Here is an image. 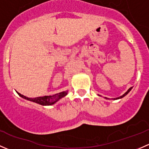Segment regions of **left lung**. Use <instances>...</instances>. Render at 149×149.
I'll use <instances>...</instances> for the list:
<instances>
[{"instance_id":"8db88e82","label":"left lung","mask_w":149,"mask_h":149,"mask_svg":"<svg viewBox=\"0 0 149 149\" xmlns=\"http://www.w3.org/2000/svg\"><path fill=\"white\" fill-rule=\"evenodd\" d=\"M132 88H133V87H130V88H129V89H128V90H127V91H126V92H125V94H123V95H122V96H120V97H117V98H113V99H111V100H120V99H122V98H123V97H125V96H126V95H127V94H128V93H129V92H130V91H131ZM104 98H105V99H107V100H109V98H107V97H104Z\"/></svg>"}]
</instances>
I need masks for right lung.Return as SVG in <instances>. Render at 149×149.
<instances>
[{"instance_id":"right-lung-1","label":"right lung","mask_w":149,"mask_h":149,"mask_svg":"<svg viewBox=\"0 0 149 149\" xmlns=\"http://www.w3.org/2000/svg\"><path fill=\"white\" fill-rule=\"evenodd\" d=\"M17 92V91H16ZM68 91H62V92L58 93L56 94H54L52 96H44V97H35V98H29V97H26L25 96L22 95L20 93L17 92V94L20 96L22 98L25 99V100H29L30 102H35L39 104L43 105V106H49V105H52L54 104H55L57 102L59 101L61 99H62L63 97H65L68 94Z\"/></svg>"}]
</instances>
